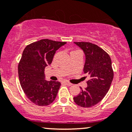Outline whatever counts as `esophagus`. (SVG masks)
<instances>
[{
    "mask_svg": "<svg viewBox=\"0 0 132 132\" xmlns=\"http://www.w3.org/2000/svg\"><path fill=\"white\" fill-rule=\"evenodd\" d=\"M64 83L66 84V85L68 86H70L72 85V84L71 83V82H68V81H64Z\"/></svg>",
    "mask_w": 132,
    "mask_h": 132,
    "instance_id": "34e87169",
    "label": "esophagus"
}]
</instances>
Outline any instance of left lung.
I'll list each match as a JSON object with an SVG mask.
<instances>
[{"label":"left lung","instance_id":"8db88e82","mask_svg":"<svg viewBox=\"0 0 132 132\" xmlns=\"http://www.w3.org/2000/svg\"><path fill=\"white\" fill-rule=\"evenodd\" d=\"M85 54L84 73L90 80L84 90L73 97L74 102L82 108H90L104 98L109 90L113 78V71L110 56L103 49L90 42H74Z\"/></svg>","mask_w":132,"mask_h":132}]
</instances>
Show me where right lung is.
I'll return each instance as SVG.
<instances>
[{
  "label": "right lung",
  "mask_w": 132,
  "mask_h": 132,
  "mask_svg": "<svg viewBox=\"0 0 132 132\" xmlns=\"http://www.w3.org/2000/svg\"><path fill=\"white\" fill-rule=\"evenodd\" d=\"M66 42L42 39L26 46L18 65L21 87L28 99L35 104H51L61 83L45 80V68L51 64L56 51Z\"/></svg>",
  "instance_id": "obj_1"
}]
</instances>
